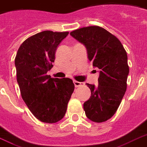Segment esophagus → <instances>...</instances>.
<instances>
[{"label": "esophagus", "mask_w": 147, "mask_h": 147, "mask_svg": "<svg viewBox=\"0 0 147 147\" xmlns=\"http://www.w3.org/2000/svg\"><path fill=\"white\" fill-rule=\"evenodd\" d=\"M74 85L76 87H79V86H82V85H84V83L79 82H77V81H74Z\"/></svg>", "instance_id": "1"}]
</instances>
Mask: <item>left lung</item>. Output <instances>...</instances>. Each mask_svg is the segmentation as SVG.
<instances>
[{
    "label": "left lung",
    "mask_w": 147,
    "mask_h": 147,
    "mask_svg": "<svg viewBox=\"0 0 147 147\" xmlns=\"http://www.w3.org/2000/svg\"><path fill=\"white\" fill-rule=\"evenodd\" d=\"M70 35L85 45L89 61L100 69L98 86L87 84L92 96L83 107L91 121L105 122L116 113L127 90V52L115 36L98 26L77 29Z\"/></svg>",
    "instance_id": "1"
}]
</instances>
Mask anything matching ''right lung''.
<instances>
[{"mask_svg":"<svg viewBox=\"0 0 147 147\" xmlns=\"http://www.w3.org/2000/svg\"><path fill=\"white\" fill-rule=\"evenodd\" d=\"M69 32L46 30L27 38L15 57L20 94L31 113L44 123L63 118L75 85L69 78L47 75L55 61L56 48Z\"/></svg>","mask_w":147,"mask_h":147,"instance_id":"obj_1","label":"right lung"}]
</instances>
